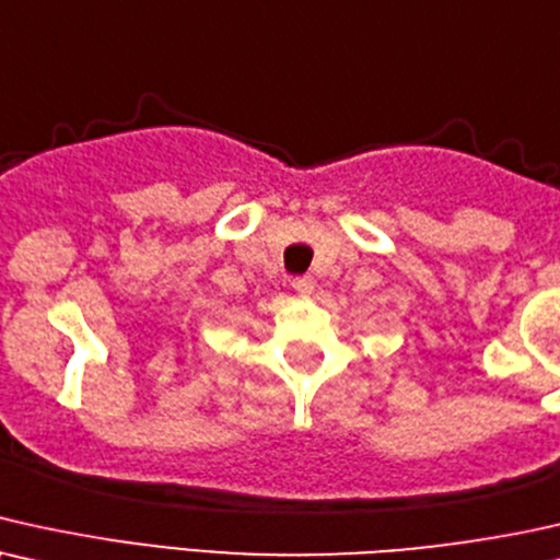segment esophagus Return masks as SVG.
Masks as SVG:
<instances>
[{"mask_svg": "<svg viewBox=\"0 0 560 560\" xmlns=\"http://www.w3.org/2000/svg\"><path fill=\"white\" fill-rule=\"evenodd\" d=\"M292 287L300 294H312L315 292V279L312 276H296V279H292Z\"/></svg>", "mask_w": 560, "mask_h": 560, "instance_id": "esophagus-1", "label": "esophagus"}]
</instances>
